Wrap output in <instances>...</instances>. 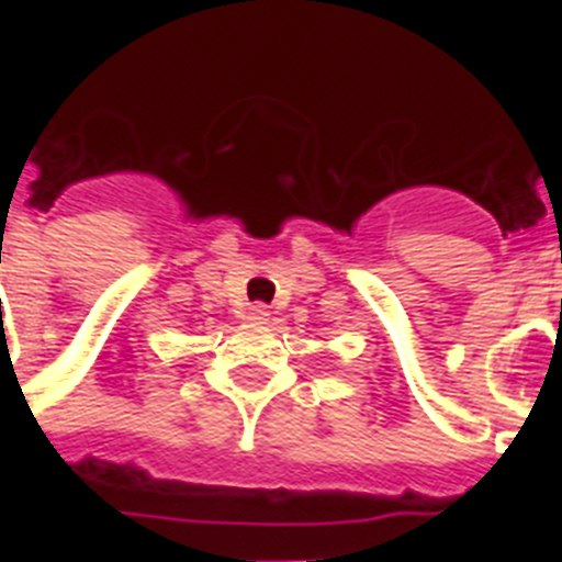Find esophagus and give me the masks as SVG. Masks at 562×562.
<instances>
[{"instance_id": "34e87169", "label": "esophagus", "mask_w": 562, "mask_h": 562, "mask_svg": "<svg viewBox=\"0 0 562 562\" xmlns=\"http://www.w3.org/2000/svg\"><path fill=\"white\" fill-rule=\"evenodd\" d=\"M247 321H250V324H267V321H270V310H267L265 304H252L250 310H247Z\"/></svg>"}]
</instances>
